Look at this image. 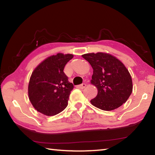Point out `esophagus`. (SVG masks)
I'll use <instances>...</instances> for the list:
<instances>
[{"instance_id": "1", "label": "esophagus", "mask_w": 155, "mask_h": 155, "mask_svg": "<svg viewBox=\"0 0 155 155\" xmlns=\"http://www.w3.org/2000/svg\"><path fill=\"white\" fill-rule=\"evenodd\" d=\"M85 86H86V84H85V83H82V84L78 85L77 87L80 88V89H83V88L85 87Z\"/></svg>"}]
</instances>
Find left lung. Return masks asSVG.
Wrapping results in <instances>:
<instances>
[{"label": "left lung", "instance_id": "left-lung-1", "mask_svg": "<svg viewBox=\"0 0 155 155\" xmlns=\"http://www.w3.org/2000/svg\"><path fill=\"white\" fill-rule=\"evenodd\" d=\"M82 56L92 66L91 83L98 90L91 104L101 110L110 111L126 103L133 86L130 74L124 63L104 52L85 54Z\"/></svg>", "mask_w": 155, "mask_h": 155}]
</instances>
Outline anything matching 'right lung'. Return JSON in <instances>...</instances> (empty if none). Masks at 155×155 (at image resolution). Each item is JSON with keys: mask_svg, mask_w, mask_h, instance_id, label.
Listing matches in <instances>:
<instances>
[{"mask_svg": "<svg viewBox=\"0 0 155 155\" xmlns=\"http://www.w3.org/2000/svg\"><path fill=\"white\" fill-rule=\"evenodd\" d=\"M70 54L49 56L36 67L31 74L28 85L29 99L38 112L46 116H54L68 106L72 83L63 70L73 58Z\"/></svg>", "mask_w": 155, "mask_h": 155, "instance_id": "1", "label": "right lung"}]
</instances>
